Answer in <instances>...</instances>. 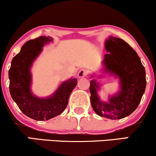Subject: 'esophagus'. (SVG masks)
<instances>
[{
	"label": "esophagus",
	"instance_id": "esophagus-1",
	"mask_svg": "<svg viewBox=\"0 0 156 156\" xmlns=\"http://www.w3.org/2000/svg\"><path fill=\"white\" fill-rule=\"evenodd\" d=\"M88 75V71L86 70V69H81V70H79L78 73V78H83V77L86 76Z\"/></svg>",
	"mask_w": 156,
	"mask_h": 156
}]
</instances>
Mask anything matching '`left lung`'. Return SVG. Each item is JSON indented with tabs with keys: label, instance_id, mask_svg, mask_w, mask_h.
<instances>
[{
	"label": "left lung",
	"instance_id": "1",
	"mask_svg": "<svg viewBox=\"0 0 156 156\" xmlns=\"http://www.w3.org/2000/svg\"><path fill=\"white\" fill-rule=\"evenodd\" d=\"M105 48L109 53L103 61L106 71L119 78L121 90L110 97L108 103L103 102L97 95L98 85L93 80L89 88L90 104L98 115L119 119L129 116L138 106L146 87L145 70L137 52L123 39L109 37Z\"/></svg>",
	"mask_w": 156,
	"mask_h": 156
}]
</instances>
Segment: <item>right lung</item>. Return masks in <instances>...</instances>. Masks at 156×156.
I'll return each mask as SVG.
<instances>
[{"mask_svg":"<svg viewBox=\"0 0 156 156\" xmlns=\"http://www.w3.org/2000/svg\"><path fill=\"white\" fill-rule=\"evenodd\" d=\"M52 40L50 37L42 36L26 42L20 52L13 58L9 71V90L13 100L25 115L38 121L48 120L62 113L78 83L76 78L69 79L47 98H37L31 93V64L42 51L44 44Z\"/></svg>","mask_w":156,"mask_h":156,"instance_id":"1","label":"right lung"}]
</instances>
